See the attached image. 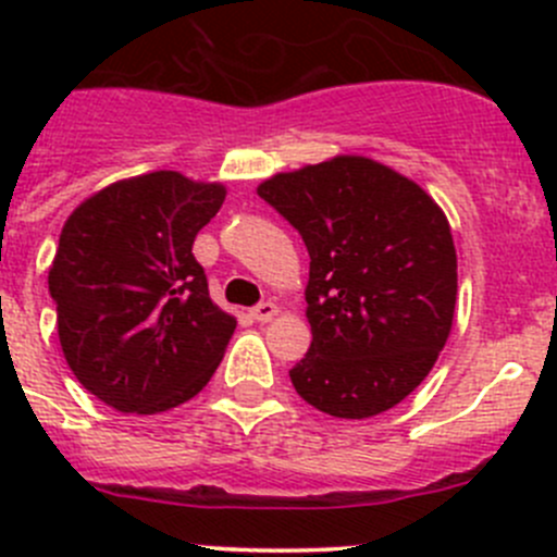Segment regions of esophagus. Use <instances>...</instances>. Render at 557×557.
I'll use <instances>...</instances> for the list:
<instances>
[{
  "label": "esophagus",
  "mask_w": 557,
  "mask_h": 557,
  "mask_svg": "<svg viewBox=\"0 0 557 557\" xmlns=\"http://www.w3.org/2000/svg\"><path fill=\"white\" fill-rule=\"evenodd\" d=\"M274 314H277V305L274 301H261L258 307H252V318L258 323H269V320H274Z\"/></svg>",
  "instance_id": "esophagus-1"
}]
</instances>
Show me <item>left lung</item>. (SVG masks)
Wrapping results in <instances>:
<instances>
[{
    "instance_id": "obj_1",
    "label": "left lung",
    "mask_w": 557,
    "mask_h": 557,
    "mask_svg": "<svg viewBox=\"0 0 557 557\" xmlns=\"http://www.w3.org/2000/svg\"><path fill=\"white\" fill-rule=\"evenodd\" d=\"M310 252L312 345L296 393L334 418L396 407L434 369L453 329L458 258L445 212L418 183L363 156L258 185Z\"/></svg>"
}]
</instances>
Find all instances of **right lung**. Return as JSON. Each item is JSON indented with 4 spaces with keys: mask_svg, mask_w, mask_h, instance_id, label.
Instances as JSON below:
<instances>
[{
    "mask_svg": "<svg viewBox=\"0 0 557 557\" xmlns=\"http://www.w3.org/2000/svg\"><path fill=\"white\" fill-rule=\"evenodd\" d=\"M226 199L180 172L121 180L61 228L48 272L66 363L117 412L188 401L215 374L237 320L207 290L190 247Z\"/></svg>",
    "mask_w": 557,
    "mask_h": 557,
    "instance_id": "obj_1",
    "label": "right lung"
}]
</instances>
